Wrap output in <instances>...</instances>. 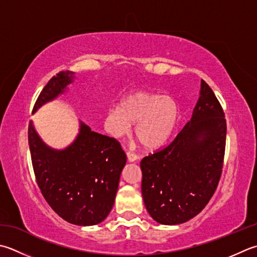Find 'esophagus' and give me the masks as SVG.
Segmentation results:
<instances>
[{"mask_svg": "<svg viewBox=\"0 0 257 257\" xmlns=\"http://www.w3.org/2000/svg\"><path fill=\"white\" fill-rule=\"evenodd\" d=\"M127 157H128V160L129 162H136V160L138 159V157H137V155L136 154H134V153H132V152H128L127 153Z\"/></svg>", "mask_w": 257, "mask_h": 257, "instance_id": "obj_1", "label": "esophagus"}]
</instances>
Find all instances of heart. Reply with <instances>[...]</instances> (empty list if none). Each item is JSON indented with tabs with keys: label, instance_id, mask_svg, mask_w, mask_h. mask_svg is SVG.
<instances>
[{
	"label": "heart",
	"instance_id": "b5f03b06",
	"mask_svg": "<svg viewBox=\"0 0 257 257\" xmlns=\"http://www.w3.org/2000/svg\"><path fill=\"white\" fill-rule=\"evenodd\" d=\"M178 119V107L169 95L138 90L104 114L105 132L121 138L135 124V136L146 149H156L166 143Z\"/></svg>",
	"mask_w": 257,
	"mask_h": 257
}]
</instances>
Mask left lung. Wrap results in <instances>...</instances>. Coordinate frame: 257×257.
Returning <instances> with one entry per match:
<instances>
[{
  "instance_id": "8db88e82",
  "label": "left lung",
  "mask_w": 257,
  "mask_h": 257,
  "mask_svg": "<svg viewBox=\"0 0 257 257\" xmlns=\"http://www.w3.org/2000/svg\"><path fill=\"white\" fill-rule=\"evenodd\" d=\"M200 89L192 120L172 143L140 163L146 208L164 225L185 223L202 212L222 176L227 130L225 113L204 80Z\"/></svg>"
}]
</instances>
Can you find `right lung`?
<instances>
[{
  "instance_id": "1",
  "label": "right lung",
  "mask_w": 257,
  "mask_h": 257,
  "mask_svg": "<svg viewBox=\"0 0 257 257\" xmlns=\"http://www.w3.org/2000/svg\"><path fill=\"white\" fill-rule=\"evenodd\" d=\"M72 72H59L40 92L33 110L63 92ZM28 139L35 180L44 199L68 223H101L111 210L120 174L127 162L115 138L91 132L81 124L75 142L57 152L47 147L29 123Z\"/></svg>"
}]
</instances>
